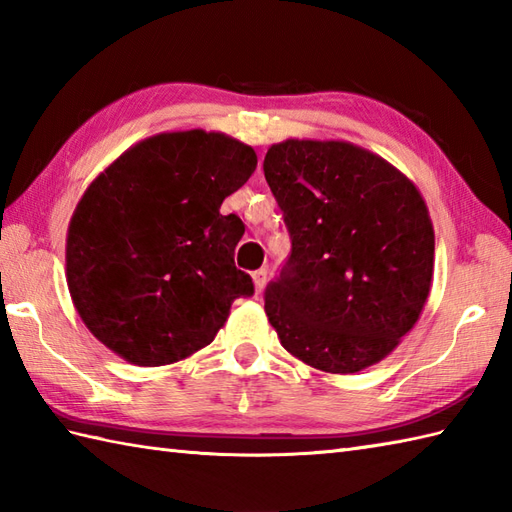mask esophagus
I'll return each instance as SVG.
<instances>
[{
    "mask_svg": "<svg viewBox=\"0 0 512 512\" xmlns=\"http://www.w3.org/2000/svg\"><path fill=\"white\" fill-rule=\"evenodd\" d=\"M253 281H255V290H257V292H262V290L266 288V281H268L266 268H259V270H255V273H253Z\"/></svg>",
    "mask_w": 512,
    "mask_h": 512,
    "instance_id": "esophagus-1",
    "label": "esophagus"
}]
</instances>
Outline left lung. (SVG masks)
I'll return each mask as SVG.
<instances>
[{"mask_svg":"<svg viewBox=\"0 0 512 512\" xmlns=\"http://www.w3.org/2000/svg\"><path fill=\"white\" fill-rule=\"evenodd\" d=\"M264 176L292 239L264 292L281 345L330 374L383 361L431 290L436 239L420 191L343 140L273 145Z\"/></svg>","mask_w":512,"mask_h":512,"instance_id":"8db88e82","label":"left lung"}]
</instances>
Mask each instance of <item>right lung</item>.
<instances>
[{
  "label": "right lung",
  "mask_w": 512,
  "mask_h": 512,
  "mask_svg": "<svg viewBox=\"0 0 512 512\" xmlns=\"http://www.w3.org/2000/svg\"><path fill=\"white\" fill-rule=\"evenodd\" d=\"M255 167L253 147L191 129L143 140L90 184L70 220L65 275L105 347L140 367L182 361L253 295L233 259L244 224L220 206Z\"/></svg>",
  "instance_id": "add662e5"
}]
</instances>
